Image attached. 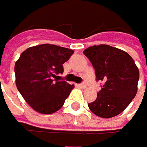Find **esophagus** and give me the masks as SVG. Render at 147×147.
I'll list each match as a JSON object with an SVG mask.
<instances>
[{"label": "esophagus", "mask_w": 147, "mask_h": 147, "mask_svg": "<svg viewBox=\"0 0 147 147\" xmlns=\"http://www.w3.org/2000/svg\"><path fill=\"white\" fill-rule=\"evenodd\" d=\"M78 86L81 87V88H86V83H82V84H78Z\"/></svg>", "instance_id": "obj_1"}]
</instances>
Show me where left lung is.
<instances>
[{
    "label": "left lung",
    "mask_w": 147,
    "mask_h": 147,
    "mask_svg": "<svg viewBox=\"0 0 147 147\" xmlns=\"http://www.w3.org/2000/svg\"><path fill=\"white\" fill-rule=\"evenodd\" d=\"M95 70L96 81H101L97 99L89 103L91 111L110 118L122 113L135 98L139 71L128 53L109 45L92 46L83 52Z\"/></svg>",
    "instance_id": "1"
}]
</instances>
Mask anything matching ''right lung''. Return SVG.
<instances>
[{
  "instance_id": "right-lung-1",
  "label": "right lung",
  "mask_w": 147,
  "mask_h": 147,
  "mask_svg": "<svg viewBox=\"0 0 147 147\" xmlns=\"http://www.w3.org/2000/svg\"><path fill=\"white\" fill-rule=\"evenodd\" d=\"M73 53L69 48L43 44L27 48L16 61V87L35 111L53 114L63 106L74 84L54 78L63 74V64Z\"/></svg>"
}]
</instances>
